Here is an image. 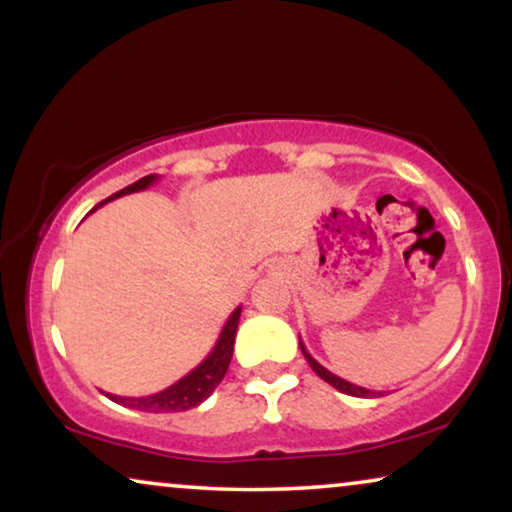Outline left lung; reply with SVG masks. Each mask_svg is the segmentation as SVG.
<instances>
[{
  "instance_id": "1",
  "label": "left lung",
  "mask_w": 512,
  "mask_h": 512,
  "mask_svg": "<svg viewBox=\"0 0 512 512\" xmlns=\"http://www.w3.org/2000/svg\"><path fill=\"white\" fill-rule=\"evenodd\" d=\"M300 352H303L305 361L310 363V368L314 370V373H317L324 382L331 384V387H335L338 391H342V394H347V396H356V398H375V396H382L380 391H370V389L356 387V384L347 382V380H342V377H338V375H333L331 370H326L324 366H321V363H319L317 359H314V356H312L310 352H307L305 345H303V340H300Z\"/></svg>"
}]
</instances>
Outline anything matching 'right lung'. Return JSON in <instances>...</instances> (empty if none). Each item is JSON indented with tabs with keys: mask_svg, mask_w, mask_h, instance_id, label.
Masks as SVG:
<instances>
[{
	"mask_svg": "<svg viewBox=\"0 0 512 512\" xmlns=\"http://www.w3.org/2000/svg\"><path fill=\"white\" fill-rule=\"evenodd\" d=\"M158 179H160L158 174H146V177L135 181V184L125 186L123 191H118L111 195V198L100 202V207L107 205L109 200L144 191V188L156 184ZM240 314H242V305H237L233 314L228 317L226 324H223L219 340H216L212 352L207 354V359L198 363L191 373L184 375L174 384H170L167 389L158 391V394H149V396H116V394H104V396H109L111 401L118 405H125V408L142 410V412H181V410H191V408H195V405H200L205 398L212 396V391L216 387H219V382L223 380V375H226V370L230 366V359H233L237 324H240Z\"/></svg>",
	"mask_w": 512,
	"mask_h": 512,
	"instance_id": "add662e5",
	"label": "right lung"
}]
</instances>
